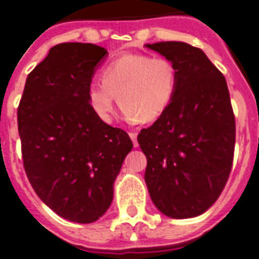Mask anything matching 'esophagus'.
Segmentation results:
<instances>
[{"label": "esophagus", "mask_w": 259, "mask_h": 259, "mask_svg": "<svg viewBox=\"0 0 259 259\" xmlns=\"http://www.w3.org/2000/svg\"><path fill=\"white\" fill-rule=\"evenodd\" d=\"M130 138H131L132 143H134V147L139 146V144H138V134H136V132H131V134H130Z\"/></svg>", "instance_id": "34e87169"}]
</instances>
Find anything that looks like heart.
Returning <instances> with one entry per match:
<instances>
[{
    "label": "heart",
    "mask_w": 259,
    "mask_h": 259,
    "mask_svg": "<svg viewBox=\"0 0 259 259\" xmlns=\"http://www.w3.org/2000/svg\"><path fill=\"white\" fill-rule=\"evenodd\" d=\"M178 78L172 60L124 53L101 69V80L88 85L87 100L103 123L112 120L116 96L125 119L150 123L168 109L177 94Z\"/></svg>",
    "instance_id": "heart-1"
}]
</instances>
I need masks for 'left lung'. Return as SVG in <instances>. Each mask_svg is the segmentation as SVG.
<instances>
[{
	"label": "left lung",
	"mask_w": 259,
	"mask_h": 259,
	"mask_svg": "<svg viewBox=\"0 0 259 259\" xmlns=\"http://www.w3.org/2000/svg\"><path fill=\"white\" fill-rule=\"evenodd\" d=\"M146 47L172 60L179 74L168 109L138 136L146 185L159 211L194 218L218 199L233 165L235 117L226 78L199 48L181 41Z\"/></svg>",
	"instance_id": "8db88e82"
}]
</instances>
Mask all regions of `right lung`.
I'll list each match as a JSON object with an SVG mask.
<instances>
[{
  "label": "right lung",
  "instance_id": "add662e5",
  "mask_svg": "<svg viewBox=\"0 0 259 259\" xmlns=\"http://www.w3.org/2000/svg\"><path fill=\"white\" fill-rule=\"evenodd\" d=\"M104 48L64 42L28 74L18 105L25 172L42 202L64 219L92 223L112 203L113 182L132 142L103 123L87 88Z\"/></svg>",
  "mask_w": 259,
  "mask_h": 259
}]
</instances>
